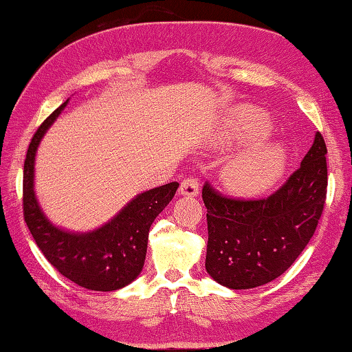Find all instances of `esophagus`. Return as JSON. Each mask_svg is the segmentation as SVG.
<instances>
[{
  "label": "esophagus",
  "instance_id": "1",
  "mask_svg": "<svg viewBox=\"0 0 352 352\" xmlns=\"http://www.w3.org/2000/svg\"><path fill=\"white\" fill-rule=\"evenodd\" d=\"M181 195L184 196H188V197H195L199 195V181L196 177H187L184 179L182 184H181Z\"/></svg>",
  "mask_w": 352,
  "mask_h": 352
}]
</instances>
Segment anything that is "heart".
<instances>
[{
	"instance_id": "obj_1",
	"label": "heart",
	"mask_w": 352,
	"mask_h": 352,
	"mask_svg": "<svg viewBox=\"0 0 352 352\" xmlns=\"http://www.w3.org/2000/svg\"><path fill=\"white\" fill-rule=\"evenodd\" d=\"M270 135L268 118L254 109H243L225 127L223 145L256 142ZM287 167V151L280 144L254 145L230 159L222 170L223 184L241 196L267 193L280 181Z\"/></svg>"
}]
</instances>
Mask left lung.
<instances>
[{
    "instance_id": "left-lung-1",
    "label": "left lung",
    "mask_w": 352,
    "mask_h": 352,
    "mask_svg": "<svg viewBox=\"0 0 352 352\" xmlns=\"http://www.w3.org/2000/svg\"><path fill=\"white\" fill-rule=\"evenodd\" d=\"M327 144L317 131L300 167L276 193L262 199L223 196L207 182L208 245L205 268L231 289H248L283 274L319 223L328 187Z\"/></svg>"
}]
</instances>
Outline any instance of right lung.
Instances as JSON below:
<instances>
[{
    "mask_svg": "<svg viewBox=\"0 0 352 352\" xmlns=\"http://www.w3.org/2000/svg\"><path fill=\"white\" fill-rule=\"evenodd\" d=\"M67 102L69 99L39 125L30 141L23 176L24 221L45 258L64 277L87 289L115 291L141 274L151 223L175 197L179 184L170 182L144 191L110 222L89 233H72L50 223L33 191L35 155L45 131Z\"/></svg>",
    "mask_w": 352,
    "mask_h": 352,
    "instance_id": "add662e5",
    "label": "right lung"
}]
</instances>
